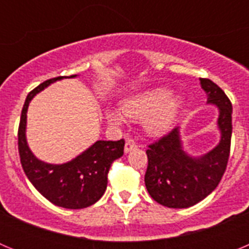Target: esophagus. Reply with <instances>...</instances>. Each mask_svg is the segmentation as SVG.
<instances>
[{"mask_svg": "<svg viewBox=\"0 0 249 249\" xmlns=\"http://www.w3.org/2000/svg\"><path fill=\"white\" fill-rule=\"evenodd\" d=\"M135 148H137V143H136L135 141L131 140V138L126 140V143H124V152L128 153V152H131L132 149H135Z\"/></svg>", "mask_w": 249, "mask_h": 249, "instance_id": "obj_1", "label": "esophagus"}]
</instances>
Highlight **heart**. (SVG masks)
Wrapping results in <instances>:
<instances>
[{
  "mask_svg": "<svg viewBox=\"0 0 249 249\" xmlns=\"http://www.w3.org/2000/svg\"><path fill=\"white\" fill-rule=\"evenodd\" d=\"M183 106L181 96H172L164 87L144 91L127 98L122 103V112L131 120H143V127L149 135H160L169 128ZM118 109L111 108L106 117L113 126H122L124 117Z\"/></svg>",
  "mask_w": 249,
  "mask_h": 249,
  "instance_id": "b5f03b06",
  "label": "heart"
}]
</instances>
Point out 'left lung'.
Instances as JSON below:
<instances>
[{"label": "left lung", "instance_id": "left-lung-1", "mask_svg": "<svg viewBox=\"0 0 249 249\" xmlns=\"http://www.w3.org/2000/svg\"><path fill=\"white\" fill-rule=\"evenodd\" d=\"M207 103L219 111V143L198 157L183 149L179 127L148 146L144 183L149 196L168 208H188L212 193L226 171L232 137V103L218 86L208 78H201Z\"/></svg>", "mask_w": 249, "mask_h": 249}]
</instances>
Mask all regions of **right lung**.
<instances>
[{"label": "right lung", "mask_w": 249, "mask_h": 249, "mask_svg": "<svg viewBox=\"0 0 249 249\" xmlns=\"http://www.w3.org/2000/svg\"><path fill=\"white\" fill-rule=\"evenodd\" d=\"M62 78L56 77L45 81L28 93L19 121L18 152L26 176L45 198L58 207L81 210L96 203L103 196L111 164L123 156L124 141H97L80 156L62 164L39 160L31 152L26 140L28 105L37 93Z\"/></svg>", "instance_id": "1"}]
</instances>
